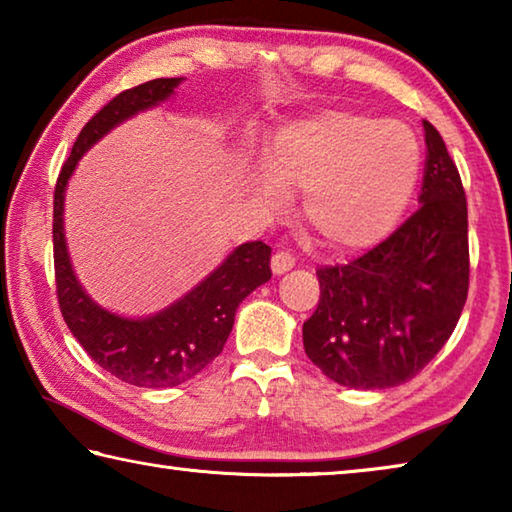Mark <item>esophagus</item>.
Masks as SVG:
<instances>
[{
	"mask_svg": "<svg viewBox=\"0 0 512 512\" xmlns=\"http://www.w3.org/2000/svg\"><path fill=\"white\" fill-rule=\"evenodd\" d=\"M293 266H296V257L287 253V250H277V253L271 257V271L275 275H284L287 271H291Z\"/></svg>",
	"mask_w": 512,
	"mask_h": 512,
	"instance_id": "1",
	"label": "esophagus"
}]
</instances>
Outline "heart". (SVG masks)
<instances>
[{
	"label": "heart",
	"instance_id": "obj_1",
	"mask_svg": "<svg viewBox=\"0 0 512 512\" xmlns=\"http://www.w3.org/2000/svg\"><path fill=\"white\" fill-rule=\"evenodd\" d=\"M420 178V146L409 126L348 110H327L282 128L250 173V196L280 210L305 192L314 235L341 250L370 248L402 221Z\"/></svg>",
	"mask_w": 512,
	"mask_h": 512
}]
</instances>
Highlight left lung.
<instances>
[{"mask_svg":"<svg viewBox=\"0 0 512 512\" xmlns=\"http://www.w3.org/2000/svg\"><path fill=\"white\" fill-rule=\"evenodd\" d=\"M420 207L345 266L318 268L320 300L302 343L336 384L375 391L413 379L452 336L470 284L467 203L443 137L422 121Z\"/></svg>","mask_w":512,"mask_h":512,"instance_id":"left-lung-1","label":"left lung"}]
</instances>
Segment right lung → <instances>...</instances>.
Instances as JSON below:
<instances>
[{
	"instance_id": "add662e5",
	"label": "right lung",
	"mask_w": 512,
	"mask_h": 512,
	"mask_svg": "<svg viewBox=\"0 0 512 512\" xmlns=\"http://www.w3.org/2000/svg\"><path fill=\"white\" fill-rule=\"evenodd\" d=\"M185 79H155L117 94L76 137L54 192V264L63 318L94 363L126 384L171 388L219 357L235 325L237 307L271 280V246H237L183 298L144 318L119 316L90 298L74 273L65 239V192L85 153L112 128L169 101Z\"/></svg>"
}]
</instances>
